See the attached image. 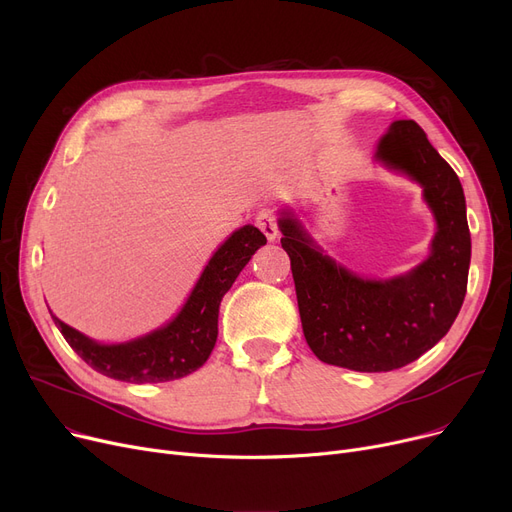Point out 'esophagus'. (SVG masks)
Returning <instances> with one entry per match:
<instances>
[{"label":"esophagus","mask_w":512,"mask_h":512,"mask_svg":"<svg viewBox=\"0 0 512 512\" xmlns=\"http://www.w3.org/2000/svg\"><path fill=\"white\" fill-rule=\"evenodd\" d=\"M255 224L267 236V240H276L280 236L278 234V224H276V215L272 211H261L255 218Z\"/></svg>","instance_id":"1"}]
</instances>
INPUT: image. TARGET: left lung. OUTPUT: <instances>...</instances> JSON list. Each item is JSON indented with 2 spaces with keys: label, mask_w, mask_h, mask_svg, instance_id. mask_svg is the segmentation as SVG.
<instances>
[{
  "label": "left lung",
  "mask_w": 512,
  "mask_h": 512,
  "mask_svg": "<svg viewBox=\"0 0 512 512\" xmlns=\"http://www.w3.org/2000/svg\"><path fill=\"white\" fill-rule=\"evenodd\" d=\"M373 159L421 186L436 232L429 255L390 278H367L332 259L294 209L278 211L305 340L319 361L380 373L436 346L461 311L471 263L467 203L459 176L413 120L392 122Z\"/></svg>",
  "instance_id": "obj_1"
}]
</instances>
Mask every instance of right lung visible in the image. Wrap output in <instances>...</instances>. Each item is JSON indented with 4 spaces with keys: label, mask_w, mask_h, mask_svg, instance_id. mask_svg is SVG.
I'll use <instances>...</instances> for the list:
<instances>
[{
    "label": "right lung",
    "mask_w": 512,
    "mask_h": 512,
    "mask_svg": "<svg viewBox=\"0 0 512 512\" xmlns=\"http://www.w3.org/2000/svg\"><path fill=\"white\" fill-rule=\"evenodd\" d=\"M265 242L263 232L251 224L234 230L209 257L191 294L168 324L132 340L105 344L74 330L49 311L51 319L74 353L107 378L128 384L180 380L209 359L218 340L224 294Z\"/></svg>",
    "instance_id": "add662e5"
}]
</instances>
